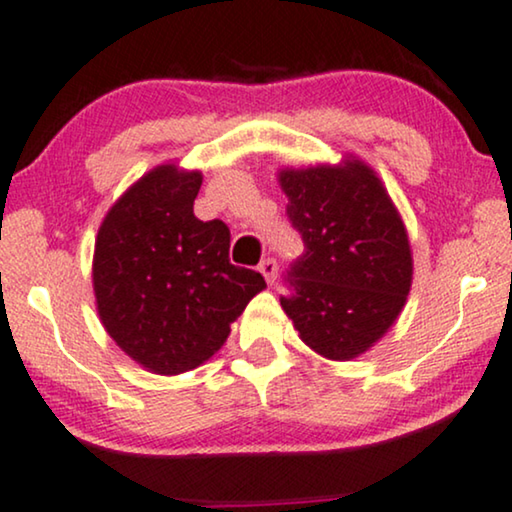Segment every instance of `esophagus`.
Segmentation results:
<instances>
[{
    "instance_id": "1",
    "label": "esophagus",
    "mask_w": 512,
    "mask_h": 512,
    "mask_svg": "<svg viewBox=\"0 0 512 512\" xmlns=\"http://www.w3.org/2000/svg\"><path fill=\"white\" fill-rule=\"evenodd\" d=\"M259 273H262L264 280H266V283H269V285L276 283V278H278V262H276V259L266 257L264 262L259 264Z\"/></svg>"
}]
</instances>
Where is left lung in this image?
<instances>
[{"instance_id":"1","label":"left lung","mask_w":512,"mask_h":512,"mask_svg":"<svg viewBox=\"0 0 512 512\" xmlns=\"http://www.w3.org/2000/svg\"><path fill=\"white\" fill-rule=\"evenodd\" d=\"M304 255L280 297L299 338L334 362L364 355L397 322L413 285L406 225L383 181L359 157L278 171Z\"/></svg>"}]
</instances>
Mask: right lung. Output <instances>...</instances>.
<instances>
[{"label": "right lung", "instance_id": "1", "mask_svg": "<svg viewBox=\"0 0 512 512\" xmlns=\"http://www.w3.org/2000/svg\"><path fill=\"white\" fill-rule=\"evenodd\" d=\"M201 171L160 164L129 185L97 232L92 287L115 345L160 376L208 362L266 287L229 262L222 220L194 218Z\"/></svg>", "mask_w": 512, "mask_h": 512}]
</instances>
